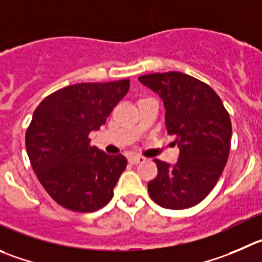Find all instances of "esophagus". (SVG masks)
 <instances>
[{"label":"esophagus","instance_id":"34e87169","mask_svg":"<svg viewBox=\"0 0 262 262\" xmlns=\"http://www.w3.org/2000/svg\"><path fill=\"white\" fill-rule=\"evenodd\" d=\"M128 161H129V163H133V164H139V163H143V162H145V158H144V157L134 156V157H129Z\"/></svg>","mask_w":262,"mask_h":262}]
</instances>
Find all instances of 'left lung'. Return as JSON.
I'll list each match as a JSON object with an SVG mask.
<instances>
[{
    "instance_id": "8db88e82",
    "label": "left lung",
    "mask_w": 262,
    "mask_h": 262,
    "mask_svg": "<svg viewBox=\"0 0 262 262\" xmlns=\"http://www.w3.org/2000/svg\"><path fill=\"white\" fill-rule=\"evenodd\" d=\"M139 81L163 100L167 134L180 149L173 166L154 159L158 175L149 181V195L168 210L193 207L210 194L228 162L229 113L208 84L181 72L146 74Z\"/></svg>"
}]
</instances>
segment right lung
Instances as JSON below:
<instances>
[{
    "label": "right lung",
    "mask_w": 262,
    "mask_h": 262,
    "mask_svg": "<svg viewBox=\"0 0 262 262\" xmlns=\"http://www.w3.org/2000/svg\"><path fill=\"white\" fill-rule=\"evenodd\" d=\"M128 89L129 79L72 84L52 92L34 111L27 153L39 183L61 207L94 212L113 198L127 159L91 146L89 135L105 124Z\"/></svg>",
    "instance_id": "obj_1"
}]
</instances>
